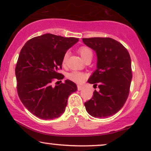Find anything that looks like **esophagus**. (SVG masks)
Listing matches in <instances>:
<instances>
[{
  "label": "esophagus",
  "instance_id": "obj_1",
  "mask_svg": "<svg viewBox=\"0 0 151 151\" xmlns=\"http://www.w3.org/2000/svg\"><path fill=\"white\" fill-rule=\"evenodd\" d=\"M83 88H84V87L83 86H77V89H78V91L82 90Z\"/></svg>",
  "mask_w": 151,
  "mask_h": 151
}]
</instances>
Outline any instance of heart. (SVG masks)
Masks as SVG:
<instances>
[{
	"label": "heart",
	"mask_w": 151,
	"mask_h": 151,
	"mask_svg": "<svg viewBox=\"0 0 151 151\" xmlns=\"http://www.w3.org/2000/svg\"><path fill=\"white\" fill-rule=\"evenodd\" d=\"M78 52L81 55V56L83 58V59L86 61L88 59H91L92 60L93 57V52L90 48L88 47V46H83L78 48ZM68 57V52H65V55L63 57V63H65L66 62ZM67 77L71 80L72 81H74L77 83H82L86 78V75L84 73H81V72L78 71H73L71 73L68 74Z\"/></svg>",
	"instance_id": "b5f03b06"
}]
</instances>
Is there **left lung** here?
<instances>
[{
  "label": "left lung",
  "mask_w": 151,
  "mask_h": 151,
  "mask_svg": "<svg viewBox=\"0 0 151 151\" xmlns=\"http://www.w3.org/2000/svg\"><path fill=\"white\" fill-rule=\"evenodd\" d=\"M83 42L96 53V70L88 82L99 88L85 107L93 117H109L122 109L129 96L132 79L130 55L122 44L110 37L83 38Z\"/></svg>",
  "instance_id": "left-lung-1"
}]
</instances>
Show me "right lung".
<instances>
[{
    "label": "right lung",
    "instance_id": "obj_1",
    "mask_svg": "<svg viewBox=\"0 0 151 151\" xmlns=\"http://www.w3.org/2000/svg\"><path fill=\"white\" fill-rule=\"evenodd\" d=\"M78 41L46 33L29 40L21 49L15 70L17 91L24 107L37 118H59L65 111L70 95L77 90L70 80L55 86L52 81L63 78L58 73L63 57Z\"/></svg>",
    "mask_w": 151,
    "mask_h": 151
}]
</instances>
